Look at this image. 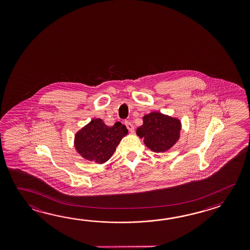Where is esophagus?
<instances>
[{"label": "esophagus", "mask_w": 250, "mask_h": 250, "mask_svg": "<svg viewBox=\"0 0 250 250\" xmlns=\"http://www.w3.org/2000/svg\"><path fill=\"white\" fill-rule=\"evenodd\" d=\"M125 125H126V127H127V129L130 132H134V126H133L132 123H129V122H126Z\"/></svg>", "instance_id": "34e87169"}]
</instances>
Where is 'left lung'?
Instances as JSON below:
<instances>
[{"label":"left lung","instance_id":"left-lung-1","mask_svg":"<svg viewBox=\"0 0 250 250\" xmlns=\"http://www.w3.org/2000/svg\"><path fill=\"white\" fill-rule=\"evenodd\" d=\"M181 129L179 119L153 112L144 116L143 125L138 127L137 135L144 138V143L153 152L163 153L179 140Z\"/></svg>","mask_w":250,"mask_h":250}]
</instances>
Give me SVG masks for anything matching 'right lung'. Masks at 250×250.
<instances>
[{
    "label": "right lung",
    "instance_id": "1",
    "mask_svg": "<svg viewBox=\"0 0 250 250\" xmlns=\"http://www.w3.org/2000/svg\"><path fill=\"white\" fill-rule=\"evenodd\" d=\"M127 134V127L120 122L109 127L101 119H93L76 133L75 147L83 158L96 164H104L111 158Z\"/></svg>",
    "mask_w": 250,
    "mask_h": 250
}]
</instances>
